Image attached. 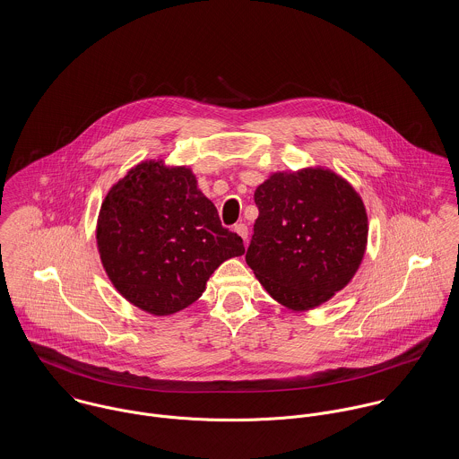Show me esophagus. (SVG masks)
I'll return each mask as SVG.
<instances>
[{"instance_id": "1", "label": "esophagus", "mask_w": 459, "mask_h": 459, "mask_svg": "<svg viewBox=\"0 0 459 459\" xmlns=\"http://www.w3.org/2000/svg\"><path fill=\"white\" fill-rule=\"evenodd\" d=\"M233 230H235V233H237V235H238V237H240L244 242L247 240V237H249V230H247V226H246L244 222H238V224H235V228H233Z\"/></svg>"}]
</instances>
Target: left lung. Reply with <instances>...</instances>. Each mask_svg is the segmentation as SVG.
<instances>
[{
  "mask_svg": "<svg viewBox=\"0 0 459 459\" xmlns=\"http://www.w3.org/2000/svg\"><path fill=\"white\" fill-rule=\"evenodd\" d=\"M255 203L246 262L270 297L306 311L350 282L366 251L368 215L348 182L320 168L275 173Z\"/></svg>",
  "mask_w": 459,
  "mask_h": 459,
  "instance_id": "8db88e82",
  "label": "left lung"
}]
</instances>
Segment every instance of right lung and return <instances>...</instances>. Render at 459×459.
Segmentation results:
<instances>
[{"label": "right lung", "mask_w": 459, "mask_h": 459, "mask_svg": "<svg viewBox=\"0 0 459 459\" xmlns=\"http://www.w3.org/2000/svg\"><path fill=\"white\" fill-rule=\"evenodd\" d=\"M100 260L135 307L164 316L201 297L213 270L246 253L187 168L141 162L108 193L97 222Z\"/></svg>", "instance_id": "1"}]
</instances>
